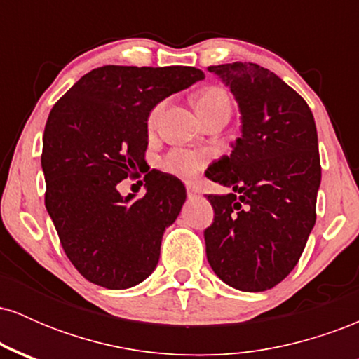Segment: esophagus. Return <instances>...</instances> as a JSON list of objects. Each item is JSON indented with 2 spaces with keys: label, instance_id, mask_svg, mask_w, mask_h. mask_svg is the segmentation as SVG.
I'll return each instance as SVG.
<instances>
[{
  "label": "esophagus",
  "instance_id": "1",
  "mask_svg": "<svg viewBox=\"0 0 359 359\" xmlns=\"http://www.w3.org/2000/svg\"><path fill=\"white\" fill-rule=\"evenodd\" d=\"M197 196H199V191H197L196 185L189 184L187 185V197H189V199H194V197H197Z\"/></svg>",
  "mask_w": 359,
  "mask_h": 359
}]
</instances>
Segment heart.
I'll return each mask as SVG.
<instances>
[{
	"mask_svg": "<svg viewBox=\"0 0 359 359\" xmlns=\"http://www.w3.org/2000/svg\"><path fill=\"white\" fill-rule=\"evenodd\" d=\"M163 108H165V101L158 102L150 111V114H148V126L154 128L156 125L160 114L163 113ZM196 108L199 116L205 119L211 116V114L217 113V111H231V102H229V96L224 89L212 86V88L201 90L197 94ZM208 160L209 155L204 154V151L189 150V148H174V150H170L163 156L162 162H160V167H162V170L165 174L174 175L180 180H194L205 167Z\"/></svg>",
	"mask_w": 359,
	"mask_h": 359,
	"instance_id": "heart-1",
	"label": "heart"
}]
</instances>
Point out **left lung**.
Wrapping results in <instances>:
<instances>
[{
  "label": "left lung",
  "mask_w": 359,
  "mask_h": 359,
  "mask_svg": "<svg viewBox=\"0 0 359 359\" xmlns=\"http://www.w3.org/2000/svg\"><path fill=\"white\" fill-rule=\"evenodd\" d=\"M231 89L241 137L205 177L233 192L209 194L204 231L214 273L243 292L273 288L294 270L316 224L320 160L312 111L300 94L251 62L211 65Z\"/></svg>",
  "instance_id": "left-lung-1"
}]
</instances>
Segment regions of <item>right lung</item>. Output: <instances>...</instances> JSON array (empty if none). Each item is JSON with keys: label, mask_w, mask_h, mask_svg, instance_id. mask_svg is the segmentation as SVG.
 Returning a JSON list of instances; mask_svg holds the SVG:
<instances>
[{"label": "right lung", "mask_w": 359, "mask_h": 359, "mask_svg": "<svg viewBox=\"0 0 359 359\" xmlns=\"http://www.w3.org/2000/svg\"><path fill=\"white\" fill-rule=\"evenodd\" d=\"M201 79L203 71L185 65H102L53 104L42 148L45 208L65 255L89 282L121 290L155 270L185 187L174 175L145 170L148 114ZM138 171L146 172L147 194L123 198L117 184Z\"/></svg>", "instance_id": "obj_1"}]
</instances>
